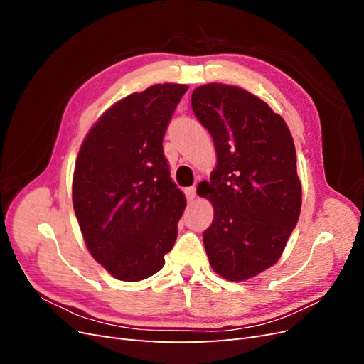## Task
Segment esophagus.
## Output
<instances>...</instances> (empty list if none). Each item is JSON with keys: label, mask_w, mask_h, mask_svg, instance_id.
Wrapping results in <instances>:
<instances>
[{"label": "esophagus", "mask_w": 364, "mask_h": 364, "mask_svg": "<svg viewBox=\"0 0 364 364\" xmlns=\"http://www.w3.org/2000/svg\"><path fill=\"white\" fill-rule=\"evenodd\" d=\"M185 196L188 200H193L196 197V186H190V188L185 190Z\"/></svg>", "instance_id": "obj_1"}]
</instances>
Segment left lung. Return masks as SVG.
I'll return each mask as SVG.
<instances>
[{"instance_id": "8db88e82", "label": "left lung", "mask_w": 364, "mask_h": 364, "mask_svg": "<svg viewBox=\"0 0 364 364\" xmlns=\"http://www.w3.org/2000/svg\"><path fill=\"white\" fill-rule=\"evenodd\" d=\"M191 106L217 153L211 182L199 185L214 205L206 255L220 277L245 281L279 259L299 218L294 142L282 117L238 86L196 87Z\"/></svg>"}]
</instances>
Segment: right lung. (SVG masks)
I'll return each mask as SVG.
<instances>
[{
  "label": "right lung",
  "instance_id": "add662e5",
  "mask_svg": "<svg viewBox=\"0 0 364 364\" xmlns=\"http://www.w3.org/2000/svg\"><path fill=\"white\" fill-rule=\"evenodd\" d=\"M188 86L130 94L100 117L77 156L73 205L91 255L117 279L164 267L178 238L185 197L170 179L162 141Z\"/></svg>",
  "mask_w": 364,
  "mask_h": 364
}]
</instances>
